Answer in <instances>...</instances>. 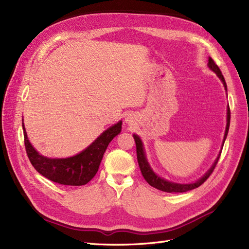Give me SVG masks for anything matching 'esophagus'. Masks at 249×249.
Returning <instances> with one entry per match:
<instances>
[{
    "label": "esophagus",
    "instance_id": "obj_1",
    "mask_svg": "<svg viewBox=\"0 0 249 249\" xmlns=\"http://www.w3.org/2000/svg\"><path fill=\"white\" fill-rule=\"evenodd\" d=\"M125 122H126V123H131V122H132V120H131V117L127 116V117L125 118Z\"/></svg>",
    "mask_w": 249,
    "mask_h": 249
}]
</instances>
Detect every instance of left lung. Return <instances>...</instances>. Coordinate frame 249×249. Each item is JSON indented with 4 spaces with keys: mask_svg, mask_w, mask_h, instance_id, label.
<instances>
[{
    "mask_svg": "<svg viewBox=\"0 0 249 249\" xmlns=\"http://www.w3.org/2000/svg\"><path fill=\"white\" fill-rule=\"evenodd\" d=\"M208 66L209 69L214 71L217 77L220 79V81L222 82V84L224 86V89L225 91H228V87H227V83H225V80L222 76V73L219 70V67H218L214 60L209 57V62H208ZM227 127H225V133H224V137H223V142H222V146L224 144V141L225 139H227V136H228V133H229V129H230V122H231V111H230V107L228 106V113H227ZM133 137L135 139V142H136V152H137V160H138V164H139V167H140V170H141V173L143 178H145L146 182L152 186L154 188H156V189L158 190H161V191H164V192H168V193H172V192H187L189 190H192V189H195V188L199 187L201 184H203L207 180V178L211 176V173L213 172L216 164L218 162V160H219L220 158V155H221V152L219 153V155H218V157L216 158V160L214 161L213 165L211 166V168L203 175L200 178H198L196 182L194 183H190V184H178V183H173V182H170V180H167L161 177H159L158 175H156V173L154 172V170L152 169V167H150V165L148 164L147 162V159H146V156H145V152H144V147H143V143L140 139V137L138 136V135L134 134Z\"/></svg>",
    "mask_w": 249,
    "mask_h": 249,
    "instance_id": "left-lung-1",
    "label": "left lung"
}]
</instances>
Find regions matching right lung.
<instances>
[{
    "label": "right lung",
    "mask_w": 249,
    "mask_h": 249,
    "mask_svg": "<svg viewBox=\"0 0 249 249\" xmlns=\"http://www.w3.org/2000/svg\"><path fill=\"white\" fill-rule=\"evenodd\" d=\"M122 124L123 122L119 120L117 124L103 132L91 144L76 156L53 159L40 155L33 147L28 139L22 123L26 152L34 168L44 178L61 185L82 186L90 182L96 175L109 143L122 132Z\"/></svg>",
    "instance_id": "obj_1"
}]
</instances>
